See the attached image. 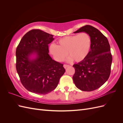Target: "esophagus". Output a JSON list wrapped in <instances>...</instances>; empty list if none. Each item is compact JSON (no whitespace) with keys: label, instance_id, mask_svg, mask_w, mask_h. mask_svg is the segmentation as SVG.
Masks as SVG:
<instances>
[{"label":"esophagus","instance_id":"obj_1","mask_svg":"<svg viewBox=\"0 0 123 123\" xmlns=\"http://www.w3.org/2000/svg\"><path fill=\"white\" fill-rule=\"evenodd\" d=\"M69 66V65H66V64L64 65V67L65 69L67 68V67H68Z\"/></svg>","mask_w":123,"mask_h":123}]
</instances>
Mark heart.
I'll return each mask as SVG.
<instances>
[{
    "mask_svg": "<svg viewBox=\"0 0 123 123\" xmlns=\"http://www.w3.org/2000/svg\"><path fill=\"white\" fill-rule=\"evenodd\" d=\"M57 45L51 44L49 51L53 58L57 62L64 61L68 55L69 62H77L83 61L88 55L91 47V38L88 33L64 37L59 39Z\"/></svg>",
    "mask_w": 123,
    "mask_h": 123,
    "instance_id": "1",
    "label": "heart"
}]
</instances>
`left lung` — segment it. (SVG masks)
Listing matches in <instances>:
<instances>
[{"mask_svg":"<svg viewBox=\"0 0 123 123\" xmlns=\"http://www.w3.org/2000/svg\"><path fill=\"white\" fill-rule=\"evenodd\" d=\"M87 33L91 38V47L85 60L73 65V80L76 87L84 91L96 90L109 79L112 57L108 40L98 29L86 25L74 33Z\"/></svg>","mask_w":123,"mask_h":123,"instance_id":"obj_1","label":"left lung"}]
</instances>
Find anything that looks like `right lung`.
I'll use <instances>...</instances> for the list:
<instances>
[{
    "instance_id": "obj_1",
    "label": "right lung",
    "mask_w": 123,
    "mask_h": 123,
    "mask_svg": "<svg viewBox=\"0 0 123 123\" xmlns=\"http://www.w3.org/2000/svg\"><path fill=\"white\" fill-rule=\"evenodd\" d=\"M53 40V35L32 30L23 37L16 48L17 73L24 87L32 93L46 94L52 91L65 72L63 64L49 54L48 44Z\"/></svg>"
}]
</instances>
